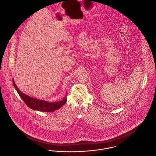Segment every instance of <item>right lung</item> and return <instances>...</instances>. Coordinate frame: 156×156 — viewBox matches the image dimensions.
I'll use <instances>...</instances> for the list:
<instances>
[{
  "label": "right lung",
  "instance_id": "add662e5",
  "mask_svg": "<svg viewBox=\"0 0 156 156\" xmlns=\"http://www.w3.org/2000/svg\"><path fill=\"white\" fill-rule=\"evenodd\" d=\"M13 83L14 85V87L17 90V93L21 97L23 101L26 104V105L29 107L30 109L38 111L45 112H51L55 111L59 108H61L67 102V97L66 96L63 98L62 100L58 102H49L48 101H45L43 100L38 99L36 98H34L33 97H29L27 95L24 94L22 92L17 85L15 83V81L13 79ZM67 94V93H66Z\"/></svg>",
  "mask_w": 156,
  "mask_h": 156
}]
</instances>
